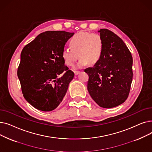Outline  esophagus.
I'll return each instance as SVG.
<instances>
[{
    "label": "esophagus",
    "mask_w": 152,
    "mask_h": 152,
    "mask_svg": "<svg viewBox=\"0 0 152 152\" xmlns=\"http://www.w3.org/2000/svg\"><path fill=\"white\" fill-rule=\"evenodd\" d=\"M74 73H75V75H77L79 73H80V71H75Z\"/></svg>",
    "instance_id": "1"
}]
</instances>
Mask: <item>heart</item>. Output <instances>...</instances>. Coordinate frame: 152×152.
<instances>
[{
  "instance_id": "1",
  "label": "heart",
  "mask_w": 152,
  "mask_h": 152,
  "mask_svg": "<svg viewBox=\"0 0 152 152\" xmlns=\"http://www.w3.org/2000/svg\"><path fill=\"white\" fill-rule=\"evenodd\" d=\"M71 48L63 49L62 57L67 65L73 66L80 57L76 68H82L90 62L95 63L99 61L103 51L104 42L98 34L80 31L71 37L69 41Z\"/></svg>"
}]
</instances>
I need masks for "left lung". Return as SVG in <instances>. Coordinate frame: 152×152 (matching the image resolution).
<instances>
[{"mask_svg":"<svg viewBox=\"0 0 152 152\" xmlns=\"http://www.w3.org/2000/svg\"><path fill=\"white\" fill-rule=\"evenodd\" d=\"M104 42L102 57L84 71L89 76L87 90L92 99L105 108L122 104L132 81V57L123 40L107 29L98 31Z\"/></svg>","mask_w":152,"mask_h":152,"instance_id":"left-lung-1","label":"left lung"}]
</instances>
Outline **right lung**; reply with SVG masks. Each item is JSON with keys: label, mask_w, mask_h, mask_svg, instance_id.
Returning a JSON list of instances; mask_svg holds the SVG:
<instances>
[{"label": "right lung", "mask_w": 152, "mask_h": 152, "mask_svg": "<svg viewBox=\"0 0 152 152\" xmlns=\"http://www.w3.org/2000/svg\"><path fill=\"white\" fill-rule=\"evenodd\" d=\"M74 34L45 31L21 51L17 75L23 96L39 110L50 111L57 108L74 77L75 73L65 66L62 57L65 43Z\"/></svg>", "instance_id": "1"}]
</instances>
